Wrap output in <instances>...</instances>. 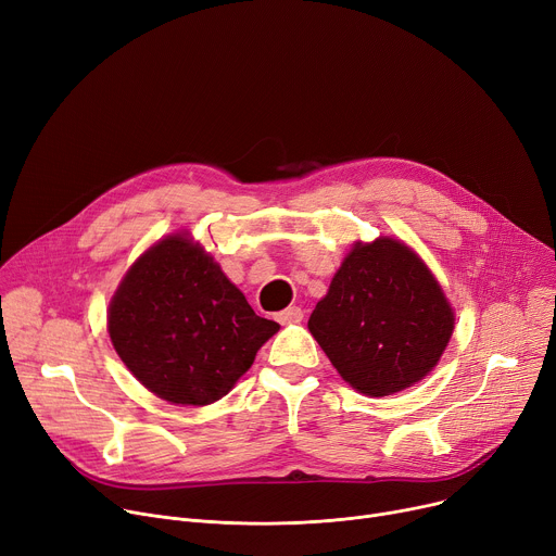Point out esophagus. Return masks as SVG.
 Listing matches in <instances>:
<instances>
[{
	"label": "esophagus",
	"instance_id": "34e87169",
	"mask_svg": "<svg viewBox=\"0 0 556 556\" xmlns=\"http://www.w3.org/2000/svg\"><path fill=\"white\" fill-rule=\"evenodd\" d=\"M277 319H279L281 324H296V321L304 319V311H301L299 306H290V308L281 311V313L277 315Z\"/></svg>",
	"mask_w": 556,
	"mask_h": 556
}]
</instances>
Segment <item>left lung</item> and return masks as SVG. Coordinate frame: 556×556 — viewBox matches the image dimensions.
I'll list each match as a JSON object with an SVG mask.
<instances>
[{
	"mask_svg": "<svg viewBox=\"0 0 556 556\" xmlns=\"http://www.w3.org/2000/svg\"><path fill=\"white\" fill-rule=\"evenodd\" d=\"M308 328L343 381L368 396H386L437 366L454 313L417 252L379 237L352 245Z\"/></svg>",
	"mask_w": 556,
	"mask_h": 556,
	"instance_id": "1",
	"label": "left lung"
}]
</instances>
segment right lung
Segmentation results:
<instances>
[{
	"mask_svg": "<svg viewBox=\"0 0 556 556\" xmlns=\"http://www.w3.org/2000/svg\"><path fill=\"white\" fill-rule=\"evenodd\" d=\"M277 330L208 252L179 232L143 252L109 308L111 341L126 368L181 406L228 394Z\"/></svg>",
	"mask_w": 556,
	"mask_h": 556,
	"instance_id": "right-lung-1",
	"label": "right lung"
}]
</instances>
